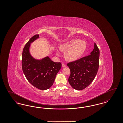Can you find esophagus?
<instances>
[{
    "instance_id": "obj_1",
    "label": "esophagus",
    "mask_w": 123,
    "mask_h": 123,
    "mask_svg": "<svg viewBox=\"0 0 123 123\" xmlns=\"http://www.w3.org/2000/svg\"><path fill=\"white\" fill-rule=\"evenodd\" d=\"M62 66L63 67H66V65L63 63V64H62Z\"/></svg>"
}]
</instances>
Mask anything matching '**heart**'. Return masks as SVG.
Instances as JSON below:
<instances>
[{"instance_id":"heart-1","label":"heart","mask_w":123,"mask_h":123,"mask_svg":"<svg viewBox=\"0 0 123 123\" xmlns=\"http://www.w3.org/2000/svg\"><path fill=\"white\" fill-rule=\"evenodd\" d=\"M87 47V43L79 39H73L67 41L60 46L62 51L66 52V59L71 62L76 61L82 58L86 52ZM57 54L60 53L57 51Z\"/></svg>"}]
</instances>
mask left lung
<instances>
[{
  "instance_id": "obj_1",
  "label": "left lung",
  "mask_w": 123,
  "mask_h": 123,
  "mask_svg": "<svg viewBox=\"0 0 123 123\" xmlns=\"http://www.w3.org/2000/svg\"><path fill=\"white\" fill-rule=\"evenodd\" d=\"M99 57V49L94 43L89 55L67 64L70 70L68 81L72 88L82 90L93 82L98 70Z\"/></svg>"
}]
</instances>
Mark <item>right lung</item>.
I'll return each instance as SVG.
<instances>
[{
	"label": "right lung",
	"mask_w": 123,
	"mask_h": 123,
	"mask_svg": "<svg viewBox=\"0 0 123 123\" xmlns=\"http://www.w3.org/2000/svg\"><path fill=\"white\" fill-rule=\"evenodd\" d=\"M39 38V35H34L24 47L22 69L27 79L32 85L41 90H47L53 85L62 64L54 62L48 56L41 59L33 57L30 52L31 44Z\"/></svg>",
	"instance_id": "right-lung-1"
}]
</instances>
